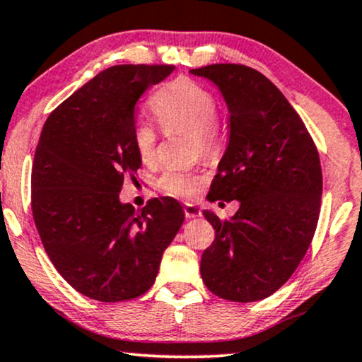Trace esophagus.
<instances>
[{
    "instance_id": "obj_1",
    "label": "esophagus",
    "mask_w": 362,
    "mask_h": 362,
    "mask_svg": "<svg viewBox=\"0 0 362 362\" xmlns=\"http://www.w3.org/2000/svg\"><path fill=\"white\" fill-rule=\"evenodd\" d=\"M182 211H185L186 218H198V216H201V209L196 204L186 203L185 208H182Z\"/></svg>"
}]
</instances>
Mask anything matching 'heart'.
I'll use <instances>...</instances> for the list:
<instances>
[{
    "label": "heart",
    "mask_w": 362,
    "mask_h": 362,
    "mask_svg": "<svg viewBox=\"0 0 362 362\" xmlns=\"http://www.w3.org/2000/svg\"><path fill=\"white\" fill-rule=\"evenodd\" d=\"M149 106L166 133L187 131L192 154L214 158L223 144L218 119V100L208 88L191 78H177L154 93ZM159 131L148 121H136L131 131L134 151L143 163H153L158 153ZM203 175L198 170H168L159 177V187L176 198L196 194Z\"/></svg>",
    "instance_id": "obj_1"
}]
</instances>
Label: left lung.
Masks as SVG:
<instances>
[{"label": "left lung", "mask_w": 362, "mask_h": 362, "mask_svg": "<svg viewBox=\"0 0 362 362\" xmlns=\"http://www.w3.org/2000/svg\"><path fill=\"white\" fill-rule=\"evenodd\" d=\"M223 93L229 143L211 182L209 201H239L231 219L204 211L214 241L201 278L228 301H259L288 281L316 233L322 171L316 144L283 93L244 64L191 69Z\"/></svg>", "instance_id": "8db88e82"}]
</instances>
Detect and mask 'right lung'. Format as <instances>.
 Here are the masks:
<instances>
[{"instance_id":"right-lung-1","label":"right lung","mask_w":362,"mask_h":362,"mask_svg":"<svg viewBox=\"0 0 362 362\" xmlns=\"http://www.w3.org/2000/svg\"><path fill=\"white\" fill-rule=\"evenodd\" d=\"M173 64H118L96 74L46 119L31 173V209L56 271L101 303L151 288L163 252L180 231L176 199L153 198L134 211L119 201L141 159L131 131L144 91Z\"/></svg>"}]
</instances>
